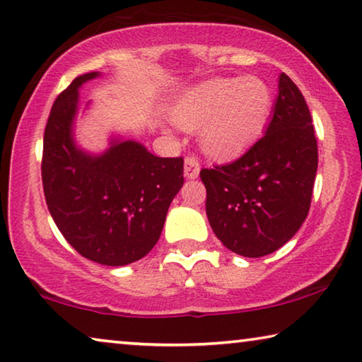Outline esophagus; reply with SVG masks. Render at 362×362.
Returning <instances> with one entry per match:
<instances>
[{"label": "esophagus", "mask_w": 362, "mask_h": 362, "mask_svg": "<svg viewBox=\"0 0 362 362\" xmlns=\"http://www.w3.org/2000/svg\"><path fill=\"white\" fill-rule=\"evenodd\" d=\"M183 174H185L187 179H197L199 175V163L197 158L193 156H188L185 158V164H183Z\"/></svg>", "instance_id": "1"}]
</instances>
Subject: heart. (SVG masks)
<instances>
[{
    "instance_id": "1",
    "label": "heart",
    "mask_w": 362,
    "mask_h": 362,
    "mask_svg": "<svg viewBox=\"0 0 362 362\" xmlns=\"http://www.w3.org/2000/svg\"><path fill=\"white\" fill-rule=\"evenodd\" d=\"M272 107V91L261 78H212L185 91L170 117L185 130L199 127L203 150L223 159L242 153L262 134Z\"/></svg>"
}]
</instances>
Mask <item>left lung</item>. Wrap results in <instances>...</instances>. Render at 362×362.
<instances>
[{"instance_id": "1", "label": "left lung", "mask_w": 362, "mask_h": 362, "mask_svg": "<svg viewBox=\"0 0 362 362\" xmlns=\"http://www.w3.org/2000/svg\"><path fill=\"white\" fill-rule=\"evenodd\" d=\"M315 172L317 141L311 112L300 88L282 72L262 139L233 163L199 172L216 237L245 257L274 253L305 222Z\"/></svg>"}]
</instances>
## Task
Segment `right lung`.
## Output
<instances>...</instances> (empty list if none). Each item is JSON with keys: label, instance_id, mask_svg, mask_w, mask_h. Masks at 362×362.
<instances>
[{"label": "right lung", "instance_id": "add662e5", "mask_svg": "<svg viewBox=\"0 0 362 362\" xmlns=\"http://www.w3.org/2000/svg\"><path fill=\"white\" fill-rule=\"evenodd\" d=\"M96 77L100 72L74 78L51 107L43 136V192L51 217L77 253L105 266H125L158 243L183 185V158H158L141 143L117 136L100 154L77 146L78 88Z\"/></svg>", "mask_w": 362, "mask_h": 362}]
</instances>
